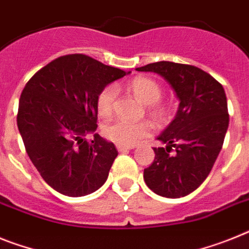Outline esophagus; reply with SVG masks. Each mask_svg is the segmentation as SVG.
Here are the masks:
<instances>
[{
    "label": "esophagus",
    "instance_id": "obj_1",
    "mask_svg": "<svg viewBox=\"0 0 249 249\" xmlns=\"http://www.w3.org/2000/svg\"><path fill=\"white\" fill-rule=\"evenodd\" d=\"M116 148H118L119 152H125V150H130L134 148V145H123V144H118L116 145Z\"/></svg>",
    "mask_w": 249,
    "mask_h": 249
}]
</instances>
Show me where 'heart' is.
Listing matches in <instances>:
<instances>
[{"label":"heart","instance_id":"obj_1","mask_svg":"<svg viewBox=\"0 0 249 249\" xmlns=\"http://www.w3.org/2000/svg\"><path fill=\"white\" fill-rule=\"evenodd\" d=\"M126 89L137 96L143 104L148 105V111L157 120H164L170 112V107L163 101H160L162 87L157 81L149 77L139 76L126 83ZM118 95V89L114 85H107L101 89L96 97V110L101 118L110 116L114 110L115 100ZM152 130L149 123H129L124 120H114L105 125L104 135L108 141L123 145H135L148 137Z\"/></svg>","mask_w":249,"mask_h":249}]
</instances>
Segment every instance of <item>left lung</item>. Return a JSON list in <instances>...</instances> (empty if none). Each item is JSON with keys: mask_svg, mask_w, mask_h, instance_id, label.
Masks as SVG:
<instances>
[{"mask_svg": "<svg viewBox=\"0 0 249 249\" xmlns=\"http://www.w3.org/2000/svg\"><path fill=\"white\" fill-rule=\"evenodd\" d=\"M137 71L163 77L179 100L175 119L157 138L166 148H153L156 157L144 170V181L157 195L183 197L205 181L220 153L229 125L225 91L195 66L163 60Z\"/></svg>", "mask_w": 249, "mask_h": 249, "instance_id": "1", "label": "left lung"}]
</instances>
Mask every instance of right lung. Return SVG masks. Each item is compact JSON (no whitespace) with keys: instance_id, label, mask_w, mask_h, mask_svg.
I'll use <instances>...</instances> for the list:
<instances>
[{"instance_id":"1","label":"right lung","mask_w":249,"mask_h":249,"mask_svg":"<svg viewBox=\"0 0 249 249\" xmlns=\"http://www.w3.org/2000/svg\"><path fill=\"white\" fill-rule=\"evenodd\" d=\"M130 73V72H128ZM126 72L85 54L52 60L22 89L18 128L33 164L48 185L71 197L92 194L107 179L118 156L114 143L93 134L96 97Z\"/></svg>"}]
</instances>
